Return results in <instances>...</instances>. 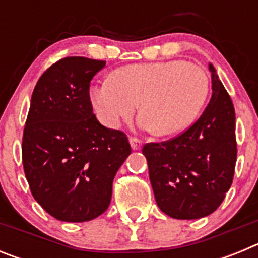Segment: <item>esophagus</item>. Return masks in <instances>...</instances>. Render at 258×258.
<instances>
[{
  "instance_id": "esophagus-1",
  "label": "esophagus",
  "mask_w": 258,
  "mask_h": 258,
  "mask_svg": "<svg viewBox=\"0 0 258 258\" xmlns=\"http://www.w3.org/2000/svg\"><path fill=\"white\" fill-rule=\"evenodd\" d=\"M129 142H131L132 149H133L134 151H138V150L142 149V142H141L140 140H137V138H131Z\"/></svg>"
}]
</instances>
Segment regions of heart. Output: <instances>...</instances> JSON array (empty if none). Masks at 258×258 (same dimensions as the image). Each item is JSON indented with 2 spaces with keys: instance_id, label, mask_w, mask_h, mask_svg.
<instances>
[{
  "instance_id": "b5f03b06",
  "label": "heart",
  "mask_w": 258,
  "mask_h": 258,
  "mask_svg": "<svg viewBox=\"0 0 258 258\" xmlns=\"http://www.w3.org/2000/svg\"><path fill=\"white\" fill-rule=\"evenodd\" d=\"M208 93V75L200 66L166 60L115 71L90 88V101L99 121L111 129L131 118L140 103V126L166 137L195 121Z\"/></svg>"
}]
</instances>
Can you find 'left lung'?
I'll return each instance as SVG.
<instances>
[{
	"label": "left lung",
	"instance_id": "1",
	"mask_svg": "<svg viewBox=\"0 0 258 258\" xmlns=\"http://www.w3.org/2000/svg\"><path fill=\"white\" fill-rule=\"evenodd\" d=\"M208 67L212 98L198 121L177 138L142 149L157 206L177 220L213 213L234 177L235 111L216 68L211 63Z\"/></svg>",
	"mask_w": 258,
	"mask_h": 258
}]
</instances>
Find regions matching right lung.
I'll return each mask as SVG.
<instances>
[{
	"instance_id": "add662e5",
	"label": "right lung",
	"mask_w": 258,
	"mask_h": 258,
	"mask_svg": "<svg viewBox=\"0 0 258 258\" xmlns=\"http://www.w3.org/2000/svg\"><path fill=\"white\" fill-rule=\"evenodd\" d=\"M104 60L70 56L47 68L31 98L22 159L36 202L64 222H85L108 208L112 182L131 155L122 132L93 113L90 81Z\"/></svg>"
}]
</instances>
